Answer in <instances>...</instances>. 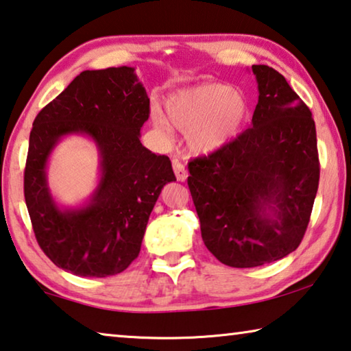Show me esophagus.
Masks as SVG:
<instances>
[{
    "label": "esophagus",
    "instance_id": "34e87169",
    "mask_svg": "<svg viewBox=\"0 0 351 351\" xmlns=\"http://www.w3.org/2000/svg\"><path fill=\"white\" fill-rule=\"evenodd\" d=\"M173 171H175L178 181L182 182L187 180V170H186V167L182 165L181 160H178V159L173 160Z\"/></svg>",
    "mask_w": 351,
    "mask_h": 351
}]
</instances>
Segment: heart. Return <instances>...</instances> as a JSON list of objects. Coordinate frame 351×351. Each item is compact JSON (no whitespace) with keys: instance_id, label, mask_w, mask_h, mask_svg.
<instances>
[{"instance_id":"1","label":"heart","mask_w":351,"mask_h":351,"mask_svg":"<svg viewBox=\"0 0 351 351\" xmlns=\"http://www.w3.org/2000/svg\"><path fill=\"white\" fill-rule=\"evenodd\" d=\"M165 114L152 108L149 120L159 134L170 136L171 126L186 132L193 154L208 156L231 143L247 123L250 106L242 92L225 82L182 87L165 98Z\"/></svg>"}]
</instances>
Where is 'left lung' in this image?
<instances>
[{
	"mask_svg": "<svg viewBox=\"0 0 351 351\" xmlns=\"http://www.w3.org/2000/svg\"><path fill=\"white\" fill-rule=\"evenodd\" d=\"M252 128L189 164L187 184L204 245L221 264L247 269L295 252L319 187L313 114L286 77L253 65Z\"/></svg>",
	"mask_w": 351,
	"mask_h": 351,
	"instance_id": "left-lung-1",
	"label": "left lung"
}]
</instances>
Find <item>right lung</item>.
Returning a JSON list of instances; mask_svg holds the SVG:
<instances>
[{
    "label": "right lung",
    "instance_id": "obj_1",
    "mask_svg": "<svg viewBox=\"0 0 351 351\" xmlns=\"http://www.w3.org/2000/svg\"><path fill=\"white\" fill-rule=\"evenodd\" d=\"M149 98L134 66L86 70L32 123L25 199L38 245L65 271L87 278L121 274L134 261L149 214L167 182V156L142 145ZM70 135L90 138L100 158L99 182L84 202L64 206L47 184L53 148Z\"/></svg>",
    "mask_w": 351,
    "mask_h": 351
}]
</instances>
